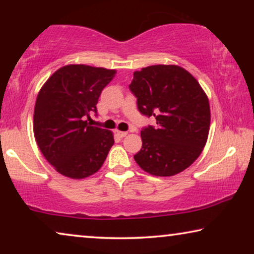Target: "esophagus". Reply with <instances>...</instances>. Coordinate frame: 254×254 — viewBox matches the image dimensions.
I'll list each match as a JSON object with an SVG mask.
<instances>
[{
  "label": "esophagus",
  "instance_id": "1",
  "mask_svg": "<svg viewBox=\"0 0 254 254\" xmlns=\"http://www.w3.org/2000/svg\"><path fill=\"white\" fill-rule=\"evenodd\" d=\"M117 134L119 135L120 137H125V136H126V135H127L128 133H127V131H121V130H117Z\"/></svg>",
  "mask_w": 254,
  "mask_h": 254
}]
</instances>
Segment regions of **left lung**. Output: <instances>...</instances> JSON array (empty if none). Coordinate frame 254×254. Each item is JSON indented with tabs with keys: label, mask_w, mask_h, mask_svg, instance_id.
<instances>
[{
	"label": "left lung",
	"mask_w": 254,
	"mask_h": 254,
	"mask_svg": "<svg viewBox=\"0 0 254 254\" xmlns=\"http://www.w3.org/2000/svg\"><path fill=\"white\" fill-rule=\"evenodd\" d=\"M142 114L157 127L141 130L137 165L156 177H171L192 165L207 143L209 100L194 76L176 64H155L134 72L129 84Z\"/></svg>",
	"instance_id": "1"
}]
</instances>
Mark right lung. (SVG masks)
<instances>
[{"label":"right lung","mask_w":254,"mask_h":254,"mask_svg":"<svg viewBox=\"0 0 254 254\" xmlns=\"http://www.w3.org/2000/svg\"><path fill=\"white\" fill-rule=\"evenodd\" d=\"M116 69L67 64L44 83L37 96L33 133L46 161L62 176L84 179L105 162L113 133L91 126L102 90Z\"/></svg>","instance_id":"obj_1"}]
</instances>
